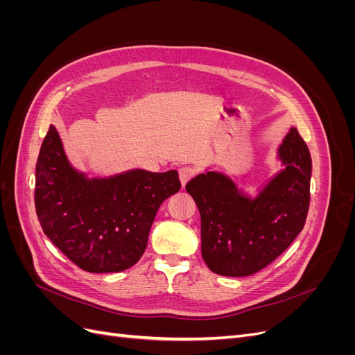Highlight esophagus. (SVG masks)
<instances>
[{"mask_svg": "<svg viewBox=\"0 0 355 355\" xmlns=\"http://www.w3.org/2000/svg\"><path fill=\"white\" fill-rule=\"evenodd\" d=\"M196 173H197V170H196L194 167H191V166H182V167L179 168V178H180L182 185L185 187L187 182H188L189 179L194 178Z\"/></svg>", "mask_w": 355, "mask_h": 355, "instance_id": "34e87169", "label": "esophagus"}]
</instances>
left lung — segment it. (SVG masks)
Returning a JSON list of instances; mask_svg holds the SVG:
<instances>
[{
	"label": "left lung",
	"mask_w": 355,
	"mask_h": 355,
	"mask_svg": "<svg viewBox=\"0 0 355 355\" xmlns=\"http://www.w3.org/2000/svg\"><path fill=\"white\" fill-rule=\"evenodd\" d=\"M286 170L257 198L243 197L223 175L207 171L187 184L201 216V254L219 275L263 270L304 230L309 209L311 163L305 141L292 128L280 146Z\"/></svg>",
	"instance_id": "8db88e82"
}]
</instances>
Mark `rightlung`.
Here are the masks:
<instances>
[{
  "label": "right lung",
  "mask_w": 355,
  "mask_h": 355,
  "mask_svg": "<svg viewBox=\"0 0 355 355\" xmlns=\"http://www.w3.org/2000/svg\"><path fill=\"white\" fill-rule=\"evenodd\" d=\"M180 189L176 170H133L87 180L63 154L50 125L35 167V210L42 231L89 272H118L144 254L161 202Z\"/></svg>",
  "instance_id": "right-lung-1"
}]
</instances>
